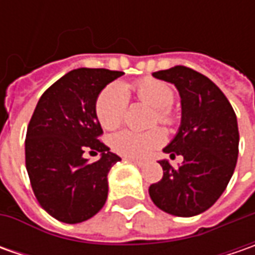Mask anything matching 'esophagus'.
Masks as SVG:
<instances>
[{
  "instance_id": "obj_1",
  "label": "esophagus",
  "mask_w": 255,
  "mask_h": 255,
  "mask_svg": "<svg viewBox=\"0 0 255 255\" xmlns=\"http://www.w3.org/2000/svg\"><path fill=\"white\" fill-rule=\"evenodd\" d=\"M125 162H130L133 164H136V166H139V167H142L144 163L142 160H136V159H129V157H125Z\"/></svg>"
}]
</instances>
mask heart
Here are the masks:
<instances>
[{
	"instance_id": "heart-1",
	"label": "heart",
	"mask_w": 255,
	"mask_h": 255,
	"mask_svg": "<svg viewBox=\"0 0 255 255\" xmlns=\"http://www.w3.org/2000/svg\"><path fill=\"white\" fill-rule=\"evenodd\" d=\"M134 93L143 103L154 109V121L170 125L173 116L170 113L174 92L170 86L157 79H143L134 85ZM128 105L126 88L121 84L106 86L96 101V116L105 129H115L123 121ZM164 142V133L160 129L147 132H136L125 129L112 137L113 150L129 159H143Z\"/></svg>"
}]
</instances>
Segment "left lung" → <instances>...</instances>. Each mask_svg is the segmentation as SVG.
<instances>
[{
	"mask_svg": "<svg viewBox=\"0 0 255 255\" xmlns=\"http://www.w3.org/2000/svg\"><path fill=\"white\" fill-rule=\"evenodd\" d=\"M176 86L181 119L177 133L163 149L170 159L183 157L173 169L159 160L162 180L149 187L152 201L164 213L193 217L209 210L226 190L239 157V125L229 99L204 75L186 66L153 72Z\"/></svg>",
	"mask_w": 255,
	"mask_h": 255,
	"instance_id": "left-lung-1",
	"label": "left lung"
}]
</instances>
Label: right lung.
<instances>
[{
	"mask_svg": "<svg viewBox=\"0 0 255 255\" xmlns=\"http://www.w3.org/2000/svg\"><path fill=\"white\" fill-rule=\"evenodd\" d=\"M123 72L79 68L48 88L36 103L25 139V164L36 200L66 224L89 220L108 199V174L121 157L99 140L96 101ZM86 148L101 152L85 159Z\"/></svg>",
	"mask_w": 255,
	"mask_h": 255,
	"instance_id": "add662e5",
	"label": "right lung"
}]
</instances>
